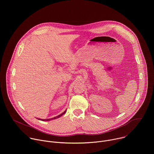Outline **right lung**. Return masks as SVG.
I'll use <instances>...</instances> for the list:
<instances>
[{
    "label": "right lung",
    "mask_w": 154,
    "mask_h": 154,
    "mask_svg": "<svg viewBox=\"0 0 154 154\" xmlns=\"http://www.w3.org/2000/svg\"><path fill=\"white\" fill-rule=\"evenodd\" d=\"M66 112V110L63 112V113H62L61 114H60V115H58V116H55V117H54V118H50V119H39V120H41V121H51V120H54V119H57V118H60V117H61L63 115H64Z\"/></svg>",
    "instance_id": "1"
}]
</instances>
